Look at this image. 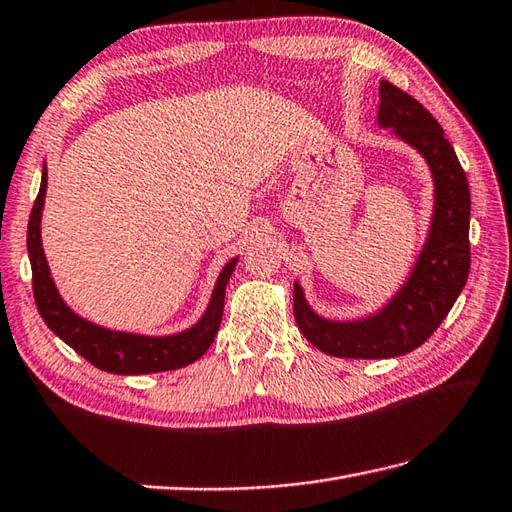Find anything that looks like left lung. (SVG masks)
I'll return each mask as SVG.
<instances>
[{
    "label": "left lung",
    "instance_id": "8db88e82",
    "mask_svg": "<svg viewBox=\"0 0 512 512\" xmlns=\"http://www.w3.org/2000/svg\"><path fill=\"white\" fill-rule=\"evenodd\" d=\"M377 122L392 128L430 165L434 178V213L427 240L401 290L373 316L362 320H327L305 301L294 283V318L316 349L353 360H384L410 353L430 338L454 307L471 268L467 174L432 113L392 82H379Z\"/></svg>",
    "mask_w": 512,
    "mask_h": 512
}]
</instances>
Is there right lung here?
Returning a JSON list of instances; mask_svg holds the SVG:
<instances>
[{
	"instance_id": "right-lung-1",
	"label": "right lung",
	"mask_w": 512,
	"mask_h": 512,
	"mask_svg": "<svg viewBox=\"0 0 512 512\" xmlns=\"http://www.w3.org/2000/svg\"><path fill=\"white\" fill-rule=\"evenodd\" d=\"M47 189V168L43 165L41 189L34 200V207L28 222V255L32 266V292L37 301V310L45 325L54 334L69 344L78 355L87 362L98 366L100 371L115 375H146L183 368L196 362L205 355L216 338L224 310V290L233 275L237 257H233L222 268L220 277L213 288L207 312L194 327H189L181 334L172 336H139L128 331H113L89 323L87 318L78 316L71 307L61 299L54 279L50 275V266L43 253L41 244V213L45 205Z\"/></svg>"
}]
</instances>
